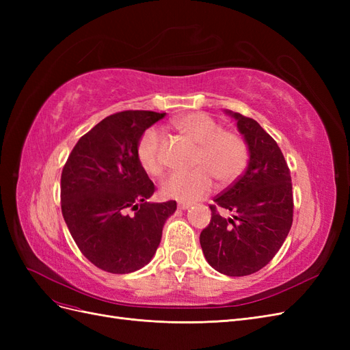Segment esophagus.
<instances>
[{
	"mask_svg": "<svg viewBox=\"0 0 350 350\" xmlns=\"http://www.w3.org/2000/svg\"><path fill=\"white\" fill-rule=\"evenodd\" d=\"M191 206H193V203H188V201H179L178 203V208H181V210H187Z\"/></svg>",
	"mask_w": 350,
	"mask_h": 350,
	"instance_id": "34e87169",
	"label": "esophagus"
}]
</instances>
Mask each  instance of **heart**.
Masks as SVG:
<instances>
[{
    "label": "heart",
    "instance_id": "heart-1",
    "mask_svg": "<svg viewBox=\"0 0 350 350\" xmlns=\"http://www.w3.org/2000/svg\"><path fill=\"white\" fill-rule=\"evenodd\" d=\"M175 129L198 146L196 169L174 172L162 184V194L169 198L194 201L206 197L213 188V176L221 185L234 183L248 162V146L242 135L221 131L220 124L203 112L187 113L175 121ZM137 161L149 175L163 171L162 134L156 129L146 130L137 143Z\"/></svg>",
    "mask_w": 350,
    "mask_h": 350
}]
</instances>
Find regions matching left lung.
I'll return each mask as SVG.
<instances>
[{
  "mask_svg": "<svg viewBox=\"0 0 350 350\" xmlns=\"http://www.w3.org/2000/svg\"><path fill=\"white\" fill-rule=\"evenodd\" d=\"M226 113L237 121L250 161L247 171L215 197L200 245L211 267L239 278L267 266L283 245L293 220V194L291 171L273 137L256 120L232 111ZM217 206L232 216L221 217Z\"/></svg>",
  "mask_w": 350,
  "mask_h": 350,
  "instance_id": "obj_1",
  "label": "left lung"
}]
</instances>
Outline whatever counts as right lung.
Returning <instances> with one entry per match:
<instances>
[{
  "mask_svg": "<svg viewBox=\"0 0 350 350\" xmlns=\"http://www.w3.org/2000/svg\"><path fill=\"white\" fill-rule=\"evenodd\" d=\"M165 115L122 111L107 116L77 142L62 169L61 210L70 234L83 256L108 273L144 267L176 210L174 200L147 201L154 184L135 154L142 134Z\"/></svg>",
  "mask_w": 350,
  "mask_h": 350,
  "instance_id": "add662e5",
  "label": "right lung"
}]
</instances>
